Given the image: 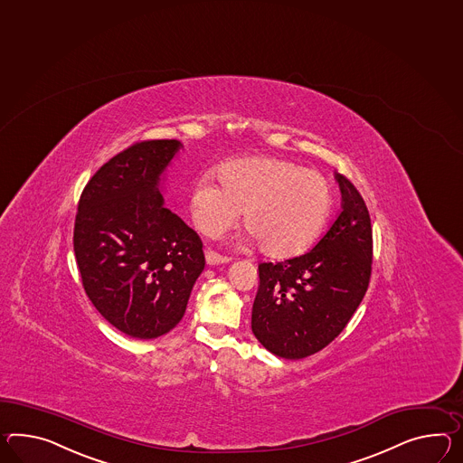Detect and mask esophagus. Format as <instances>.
<instances>
[{"label":"esophagus","mask_w":463,"mask_h":463,"mask_svg":"<svg viewBox=\"0 0 463 463\" xmlns=\"http://www.w3.org/2000/svg\"><path fill=\"white\" fill-rule=\"evenodd\" d=\"M205 260H207V264H224V262H229V258L227 256H222V254H217L215 250H205Z\"/></svg>","instance_id":"34e87169"}]
</instances>
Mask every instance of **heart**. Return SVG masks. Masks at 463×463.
<instances>
[{
	"mask_svg": "<svg viewBox=\"0 0 463 463\" xmlns=\"http://www.w3.org/2000/svg\"><path fill=\"white\" fill-rule=\"evenodd\" d=\"M214 177L217 185L203 177L192 189L191 213L197 229L203 236H219L242 213V227L269 258L305 252L331 211L329 182L289 160H231L215 170Z\"/></svg>",
	"mask_w": 463,
	"mask_h": 463,
	"instance_id": "heart-1",
	"label": "heart"
}]
</instances>
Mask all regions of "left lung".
<instances>
[{
  "label": "left lung",
  "instance_id": "obj_1",
  "mask_svg": "<svg viewBox=\"0 0 463 463\" xmlns=\"http://www.w3.org/2000/svg\"><path fill=\"white\" fill-rule=\"evenodd\" d=\"M343 211L303 256L260 262L250 327L266 350L301 360L323 350L346 327L372 278L368 207L353 182L336 174Z\"/></svg>",
  "mask_w": 463,
  "mask_h": 463
}]
</instances>
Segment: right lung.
I'll return each instance as SVG.
<instances>
[{
	"instance_id": "right-lung-1",
	"label": "right lung",
	"mask_w": 463,
	"mask_h": 463,
	"mask_svg": "<svg viewBox=\"0 0 463 463\" xmlns=\"http://www.w3.org/2000/svg\"><path fill=\"white\" fill-rule=\"evenodd\" d=\"M181 140H142L118 152L81 192L73 250L87 296L118 331L169 333L203 272V241L164 205L160 174Z\"/></svg>"
}]
</instances>
